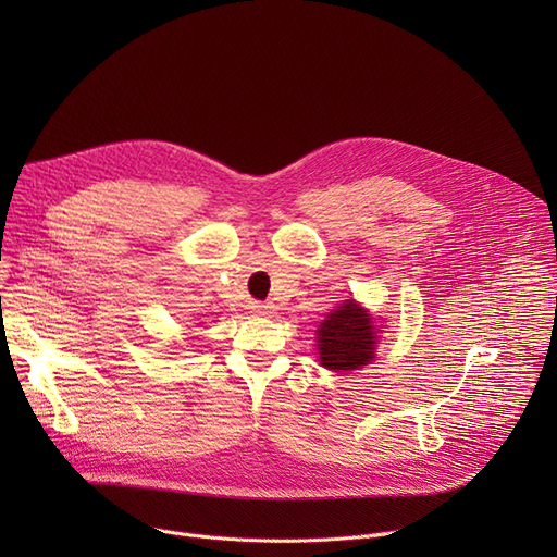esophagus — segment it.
Instances as JSON below:
<instances>
[{
  "instance_id": "obj_1",
  "label": "esophagus",
  "mask_w": 557,
  "mask_h": 557,
  "mask_svg": "<svg viewBox=\"0 0 557 557\" xmlns=\"http://www.w3.org/2000/svg\"><path fill=\"white\" fill-rule=\"evenodd\" d=\"M251 310L253 314H260V317H267L273 312V304H267V301H253L251 304Z\"/></svg>"
}]
</instances>
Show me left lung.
I'll return each mask as SVG.
<instances>
[{
	"label": "left lung",
	"mask_w": 557,
	"mask_h": 557,
	"mask_svg": "<svg viewBox=\"0 0 557 557\" xmlns=\"http://www.w3.org/2000/svg\"><path fill=\"white\" fill-rule=\"evenodd\" d=\"M374 344L376 335L370 314L355 299L333 310L317 329L320 361L335 372L357 370L372 361Z\"/></svg>",
	"instance_id": "8db88e82"
}]
</instances>
